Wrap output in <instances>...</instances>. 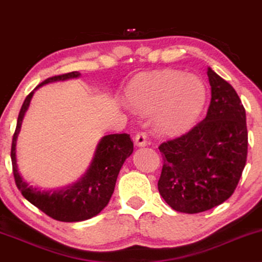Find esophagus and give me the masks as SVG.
<instances>
[{
	"label": "esophagus",
	"instance_id": "esophagus-1",
	"mask_svg": "<svg viewBox=\"0 0 262 262\" xmlns=\"http://www.w3.org/2000/svg\"><path fill=\"white\" fill-rule=\"evenodd\" d=\"M146 144H147V140H146L145 133H138L135 135V145L139 146V147H142V146H146Z\"/></svg>",
	"mask_w": 262,
	"mask_h": 262
}]
</instances>
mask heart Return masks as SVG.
I'll list each match as a JSON object with an SVG mask.
<instances>
[{"instance_id": "heart-1", "label": "heart", "mask_w": 262, "mask_h": 262, "mask_svg": "<svg viewBox=\"0 0 262 262\" xmlns=\"http://www.w3.org/2000/svg\"><path fill=\"white\" fill-rule=\"evenodd\" d=\"M206 97V86L199 76L176 69L140 74L125 89L129 105L140 114H153L157 129L166 134L189 128L204 109Z\"/></svg>"}]
</instances>
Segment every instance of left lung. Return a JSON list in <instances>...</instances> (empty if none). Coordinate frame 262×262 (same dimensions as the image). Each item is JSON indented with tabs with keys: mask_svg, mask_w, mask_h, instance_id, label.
Here are the masks:
<instances>
[{
	"mask_svg": "<svg viewBox=\"0 0 262 262\" xmlns=\"http://www.w3.org/2000/svg\"><path fill=\"white\" fill-rule=\"evenodd\" d=\"M211 103L204 120L159 146L163 169L158 190L183 213L211 210L231 196L248 153L246 110L228 81L211 68Z\"/></svg>",
	"mask_w": 262,
	"mask_h": 262,
	"instance_id": "left-lung-1",
	"label": "left lung"
}]
</instances>
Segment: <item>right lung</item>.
Here are the masks:
<instances>
[{
	"label": "right lung",
	"mask_w": 262,
	"mask_h": 262,
	"mask_svg": "<svg viewBox=\"0 0 262 262\" xmlns=\"http://www.w3.org/2000/svg\"><path fill=\"white\" fill-rule=\"evenodd\" d=\"M79 72H72L67 74L51 76L39 83L34 91L48 82L61 81V80L79 78ZM34 91L26 97L13 135L10 158H12L13 173L17 189L21 191L23 196L39 208L49 217L60 222H81L95 217L106 206L111 195L114 193L115 184L124 160L133 153V141L128 134H110L100 139L97 146L95 157L89 170L81 179L74 184H69L63 189L57 190H39L32 188L25 182L20 175L16 164V138L21 128L23 118L29 109Z\"/></svg>",
	"instance_id": "obj_1"
}]
</instances>
